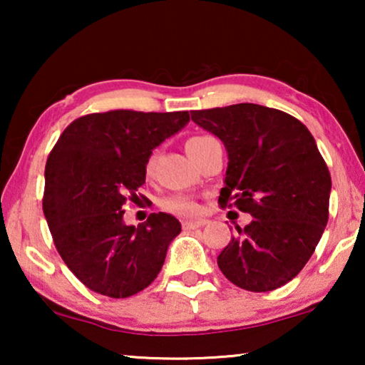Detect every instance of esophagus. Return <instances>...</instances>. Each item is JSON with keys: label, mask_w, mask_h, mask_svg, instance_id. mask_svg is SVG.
I'll use <instances>...</instances> for the list:
<instances>
[{"label": "esophagus", "mask_w": 365, "mask_h": 365, "mask_svg": "<svg viewBox=\"0 0 365 365\" xmlns=\"http://www.w3.org/2000/svg\"><path fill=\"white\" fill-rule=\"evenodd\" d=\"M204 224H206V221H184L182 222V227L184 229H187V231H192V229H199V227H202Z\"/></svg>", "instance_id": "esophagus-1"}]
</instances>
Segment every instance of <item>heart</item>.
Returning <instances> with one entry per match:
<instances>
[{"label": "heart", "mask_w": 365, "mask_h": 365, "mask_svg": "<svg viewBox=\"0 0 365 365\" xmlns=\"http://www.w3.org/2000/svg\"><path fill=\"white\" fill-rule=\"evenodd\" d=\"M207 139H211V138H209V136H194L191 139H187L186 151L189 154V158H191L192 154L196 153L197 149L207 141ZM156 161H158V154L156 153L149 154V158L146 159V164H144V174H146V178L153 176L154 168H156ZM161 207L164 209V211L174 214V216H182V217L194 216V214H197V211H199L197 202L194 201V199L187 197V196H179V194H176V196H169L166 199H163Z\"/></svg>", "instance_id": "1"}]
</instances>
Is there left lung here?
<instances>
[{
	"label": "left lung",
	"instance_id": "left-lung-1",
	"mask_svg": "<svg viewBox=\"0 0 365 365\" xmlns=\"http://www.w3.org/2000/svg\"><path fill=\"white\" fill-rule=\"evenodd\" d=\"M227 151L219 204L231 199L252 222L219 254L232 284L267 292L292 281L316 251L329 219L331 174L309 129L279 109L241 103L192 111ZM232 206V204H229Z\"/></svg>",
	"mask_w": 365,
	"mask_h": 365
}]
</instances>
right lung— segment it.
I'll return each instance as SVG.
<instances>
[{
  "instance_id": "1",
  "label": "right lung",
  "mask_w": 365,
  "mask_h": 365,
  "mask_svg": "<svg viewBox=\"0 0 365 365\" xmlns=\"http://www.w3.org/2000/svg\"><path fill=\"white\" fill-rule=\"evenodd\" d=\"M187 123V111L94 113L74 119L49 153L44 217L64 264L91 291L123 299L158 277L181 222L153 212L128 226L123 206L138 197L153 149Z\"/></svg>"
}]
</instances>
